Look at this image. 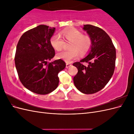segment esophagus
I'll use <instances>...</instances> for the list:
<instances>
[{"label": "esophagus", "instance_id": "esophagus-1", "mask_svg": "<svg viewBox=\"0 0 134 134\" xmlns=\"http://www.w3.org/2000/svg\"><path fill=\"white\" fill-rule=\"evenodd\" d=\"M71 65H71V64L66 63V68H69V67H70Z\"/></svg>", "mask_w": 134, "mask_h": 134}]
</instances>
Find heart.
Here are the masks:
<instances>
[{
  "instance_id": "heart-1",
  "label": "heart",
  "mask_w": 134,
  "mask_h": 134,
  "mask_svg": "<svg viewBox=\"0 0 134 134\" xmlns=\"http://www.w3.org/2000/svg\"><path fill=\"white\" fill-rule=\"evenodd\" d=\"M59 35L62 36L64 41L70 42L69 51H63L56 54L58 59L64 60L66 63H70L72 60L78 57L79 53L81 55L86 54L91 49L92 40L87 36L83 34L75 28L61 31ZM51 46L56 50L62 48L64 41L57 35H54L50 38Z\"/></svg>"
}]
</instances>
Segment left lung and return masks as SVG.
<instances>
[{
    "mask_svg": "<svg viewBox=\"0 0 134 134\" xmlns=\"http://www.w3.org/2000/svg\"><path fill=\"white\" fill-rule=\"evenodd\" d=\"M83 30L92 40L88 55L73 65L78 69L74 77L75 86L83 93L93 94L103 89L114 72L116 49L112 40L102 29L91 25H85ZM88 63L84 66L82 62Z\"/></svg>",
    "mask_w": 134,
    "mask_h": 134,
    "instance_id": "1",
    "label": "left lung"
}]
</instances>
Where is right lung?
Listing matches in <instances>:
<instances>
[{"instance_id":"right-lung-1","label":"right lung","mask_w":134,"mask_h":134,"mask_svg":"<svg viewBox=\"0 0 134 134\" xmlns=\"http://www.w3.org/2000/svg\"><path fill=\"white\" fill-rule=\"evenodd\" d=\"M55 28L41 25L24 33L18 42L15 65L20 81L28 90L47 94L58 87V73L65 68L63 60L47 63L55 56L50 43Z\"/></svg>"}]
</instances>
